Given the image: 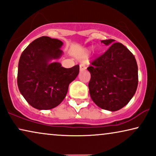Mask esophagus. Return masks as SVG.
Returning a JSON list of instances; mask_svg holds the SVG:
<instances>
[{
    "mask_svg": "<svg viewBox=\"0 0 156 156\" xmlns=\"http://www.w3.org/2000/svg\"><path fill=\"white\" fill-rule=\"evenodd\" d=\"M86 69V66L84 63L80 64V71H83Z\"/></svg>",
    "mask_w": 156,
    "mask_h": 156,
    "instance_id": "obj_1",
    "label": "esophagus"
}]
</instances>
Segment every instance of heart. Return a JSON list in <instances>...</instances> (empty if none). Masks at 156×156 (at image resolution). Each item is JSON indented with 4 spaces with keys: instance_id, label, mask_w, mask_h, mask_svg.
<instances>
[{
    "instance_id": "b5f03b06",
    "label": "heart",
    "mask_w": 156,
    "mask_h": 156,
    "mask_svg": "<svg viewBox=\"0 0 156 156\" xmlns=\"http://www.w3.org/2000/svg\"><path fill=\"white\" fill-rule=\"evenodd\" d=\"M88 53H89L88 50H87V49L85 50V51L82 53V56H83V57H86L87 55H88Z\"/></svg>"
}]
</instances>
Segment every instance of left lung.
Listing matches in <instances>:
<instances>
[{"label":"left lung","mask_w":156,"mask_h":156,"mask_svg":"<svg viewBox=\"0 0 156 156\" xmlns=\"http://www.w3.org/2000/svg\"><path fill=\"white\" fill-rule=\"evenodd\" d=\"M109 48L91 62L88 83L91 99L101 108L121 109L133 97L138 83V65L133 53L115 40L101 41Z\"/></svg>","instance_id":"left-lung-1"}]
</instances>
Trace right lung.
Masks as SVG:
<instances>
[{
	"instance_id": "add662e5",
	"label": "right lung",
	"mask_w": 156,
	"mask_h": 156,
	"mask_svg": "<svg viewBox=\"0 0 156 156\" xmlns=\"http://www.w3.org/2000/svg\"><path fill=\"white\" fill-rule=\"evenodd\" d=\"M63 43L42 36L28 45L20 57L17 83L18 89L31 106L38 110L56 107L65 98L68 86L79 73V66L62 67L58 59Z\"/></svg>"
}]
</instances>
